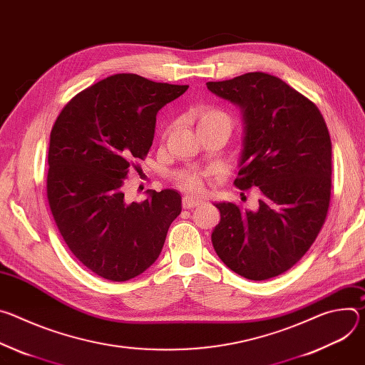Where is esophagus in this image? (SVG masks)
<instances>
[{"instance_id": "34e87169", "label": "esophagus", "mask_w": 365, "mask_h": 365, "mask_svg": "<svg viewBox=\"0 0 365 365\" xmlns=\"http://www.w3.org/2000/svg\"><path fill=\"white\" fill-rule=\"evenodd\" d=\"M182 205L185 210H190V207H196L199 205H202V200L196 199V197H192V196H185L183 200H182Z\"/></svg>"}]
</instances>
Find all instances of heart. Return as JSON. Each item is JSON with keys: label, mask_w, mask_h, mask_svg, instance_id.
<instances>
[{"label": "heart", "mask_w": 365, "mask_h": 365, "mask_svg": "<svg viewBox=\"0 0 365 365\" xmlns=\"http://www.w3.org/2000/svg\"><path fill=\"white\" fill-rule=\"evenodd\" d=\"M196 124L197 130L214 127L218 124H230L232 125L231 117L217 107H202L196 111ZM176 183L189 192H199L202 189V176L196 172H179L175 176Z\"/></svg>", "instance_id": "b5f03b06"}]
</instances>
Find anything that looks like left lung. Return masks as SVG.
<instances>
[{
  "mask_svg": "<svg viewBox=\"0 0 365 365\" xmlns=\"http://www.w3.org/2000/svg\"><path fill=\"white\" fill-rule=\"evenodd\" d=\"M206 86L241 108L244 148L234 185L262 193L255 211L215 203L221 221L212 245L237 274L276 277L306 254L327 220L332 175L327 123L314 102L264 72Z\"/></svg>",
  "mask_w": 365,
  "mask_h": 365,
  "instance_id": "1",
  "label": "left lung"
}]
</instances>
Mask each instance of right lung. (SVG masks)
<instances>
[{"label": "right lung", "mask_w": 365, "mask_h": 365, "mask_svg": "<svg viewBox=\"0 0 365 365\" xmlns=\"http://www.w3.org/2000/svg\"><path fill=\"white\" fill-rule=\"evenodd\" d=\"M187 85L118 73L75 95L50 133L47 200L72 254L92 273L125 282L162 252L182 211L176 190H148L140 203L124 197L154 138L155 115Z\"/></svg>", "instance_id": "1"}]
</instances>
